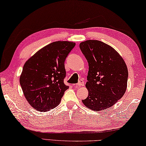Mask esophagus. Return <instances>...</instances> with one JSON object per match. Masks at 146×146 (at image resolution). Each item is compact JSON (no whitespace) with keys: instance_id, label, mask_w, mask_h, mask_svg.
<instances>
[{"instance_id":"obj_1","label":"esophagus","mask_w":146,"mask_h":146,"mask_svg":"<svg viewBox=\"0 0 146 146\" xmlns=\"http://www.w3.org/2000/svg\"><path fill=\"white\" fill-rule=\"evenodd\" d=\"M84 85V82H83V80H81L80 82H78V83H77V84L76 85V87H82V86Z\"/></svg>"}]
</instances>
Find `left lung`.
Here are the masks:
<instances>
[{
  "mask_svg": "<svg viewBox=\"0 0 146 146\" xmlns=\"http://www.w3.org/2000/svg\"><path fill=\"white\" fill-rule=\"evenodd\" d=\"M80 48L89 63L86 83L89 95L82 102L96 111L112 107L127 89L128 70L125 61L113 48L100 40H85Z\"/></svg>",
  "mask_w": 146,
  "mask_h": 146,
  "instance_id": "obj_1",
  "label": "left lung"
}]
</instances>
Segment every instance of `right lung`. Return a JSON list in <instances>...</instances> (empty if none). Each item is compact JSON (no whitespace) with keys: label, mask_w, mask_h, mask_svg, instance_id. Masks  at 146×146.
Wrapping results in <instances>:
<instances>
[{"label":"right lung","mask_w":146,"mask_h":146,"mask_svg":"<svg viewBox=\"0 0 146 146\" xmlns=\"http://www.w3.org/2000/svg\"><path fill=\"white\" fill-rule=\"evenodd\" d=\"M75 45L73 42H53L25 63L19 81L26 99L37 111L54 109L68 89L64 83V61Z\"/></svg>","instance_id":"obj_1"}]
</instances>
